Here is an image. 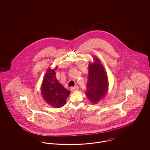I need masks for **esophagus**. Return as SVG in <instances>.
Returning <instances> with one entry per match:
<instances>
[{
    "mask_svg": "<svg viewBox=\"0 0 150 150\" xmlns=\"http://www.w3.org/2000/svg\"><path fill=\"white\" fill-rule=\"evenodd\" d=\"M78 86H74V87H72L71 88V92H75V91H78Z\"/></svg>",
    "mask_w": 150,
    "mask_h": 150,
    "instance_id": "obj_1",
    "label": "esophagus"
}]
</instances>
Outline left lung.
I'll return each mask as SVG.
<instances>
[{"instance_id":"8db88e82","label":"left lung","mask_w":150,"mask_h":150,"mask_svg":"<svg viewBox=\"0 0 150 150\" xmlns=\"http://www.w3.org/2000/svg\"><path fill=\"white\" fill-rule=\"evenodd\" d=\"M88 83L86 94L92 103H97L105 96L108 90L107 74L98 59L88 67Z\"/></svg>"}]
</instances>
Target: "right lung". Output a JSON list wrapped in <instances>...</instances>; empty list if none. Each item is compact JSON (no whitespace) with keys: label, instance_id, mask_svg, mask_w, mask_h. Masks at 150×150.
Instances as JSON below:
<instances>
[{"label":"right lung","instance_id":"obj_1","mask_svg":"<svg viewBox=\"0 0 150 150\" xmlns=\"http://www.w3.org/2000/svg\"><path fill=\"white\" fill-rule=\"evenodd\" d=\"M41 91L46 102L56 108L64 106L67 97L71 93L59 83L56 77V72L50 69L48 70L44 76Z\"/></svg>","mask_w":150,"mask_h":150}]
</instances>
